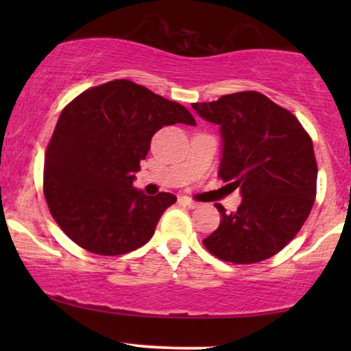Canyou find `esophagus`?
<instances>
[{"mask_svg":"<svg viewBox=\"0 0 351 351\" xmlns=\"http://www.w3.org/2000/svg\"><path fill=\"white\" fill-rule=\"evenodd\" d=\"M180 203L184 204V206H188L189 209H195V208L199 206V203H196V201H193L189 198H180Z\"/></svg>","mask_w":351,"mask_h":351,"instance_id":"obj_1","label":"esophagus"}]
</instances>
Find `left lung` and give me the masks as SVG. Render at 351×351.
I'll list each match as a JSON object with an SVG mask.
<instances>
[{
  "mask_svg": "<svg viewBox=\"0 0 351 351\" xmlns=\"http://www.w3.org/2000/svg\"><path fill=\"white\" fill-rule=\"evenodd\" d=\"M193 108L219 125V176L243 196L234 213L216 204L221 223L203 239L204 247L226 263L269 259L295 237L315 201L312 140L291 112L259 92H236Z\"/></svg>",
  "mask_w": 351,
  "mask_h": 351,
  "instance_id": "8db88e82",
  "label": "left lung"
}]
</instances>
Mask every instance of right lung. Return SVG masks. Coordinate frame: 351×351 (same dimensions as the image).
<instances>
[{
  "mask_svg": "<svg viewBox=\"0 0 351 351\" xmlns=\"http://www.w3.org/2000/svg\"><path fill=\"white\" fill-rule=\"evenodd\" d=\"M196 125L181 104L117 79L62 110L44 160V196L56 223L88 252L119 256L150 241L176 196H147L135 173L165 125Z\"/></svg>",
  "mask_w": 351,
  "mask_h": 351,
  "instance_id": "right-lung-1",
  "label": "right lung"
}]
</instances>
